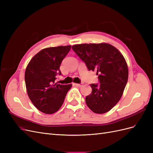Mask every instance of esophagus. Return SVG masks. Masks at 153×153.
Returning a JSON list of instances; mask_svg holds the SVG:
<instances>
[{
	"label": "esophagus",
	"mask_w": 153,
	"mask_h": 153,
	"mask_svg": "<svg viewBox=\"0 0 153 153\" xmlns=\"http://www.w3.org/2000/svg\"><path fill=\"white\" fill-rule=\"evenodd\" d=\"M75 84L76 86H78V87H81V86H82L83 85V83H81V84Z\"/></svg>",
	"instance_id": "1"
}]
</instances>
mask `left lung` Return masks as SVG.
Instances as JSON below:
<instances>
[{
	"instance_id": "obj_1",
	"label": "left lung",
	"mask_w": 153,
	"mask_h": 153,
	"mask_svg": "<svg viewBox=\"0 0 153 153\" xmlns=\"http://www.w3.org/2000/svg\"><path fill=\"white\" fill-rule=\"evenodd\" d=\"M89 71L96 70L100 84H92V92L85 102L92 112H108L121 99L128 78V69L122 53L108 43L72 46Z\"/></svg>"
}]
</instances>
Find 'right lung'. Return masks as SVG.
<instances>
[{"label":"right lung","mask_w":153,"mask_h":153,"mask_svg":"<svg viewBox=\"0 0 153 153\" xmlns=\"http://www.w3.org/2000/svg\"><path fill=\"white\" fill-rule=\"evenodd\" d=\"M71 46H60L43 49L35 55L25 73L27 92L33 105L41 112L52 114L61 107L71 84L55 83L61 75L60 66Z\"/></svg>","instance_id":"add662e5"}]
</instances>
